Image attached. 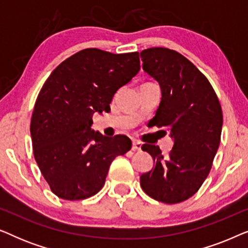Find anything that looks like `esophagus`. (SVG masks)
I'll return each instance as SVG.
<instances>
[{
  "instance_id": "34e87169",
  "label": "esophagus",
  "mask_w": 248,
  "mask_h": 248,
  "mask_svg": "<svg viewBox=\"0 0 248 248\" xmlns=\"http://www.w3.org/2000/svg\"><path fill=\"white\" fill-rule=\"evenodd\" d=\"M141 147L142 143L139 141H133V143H132V150H141Z\"/></svg>"
}]
</instances>
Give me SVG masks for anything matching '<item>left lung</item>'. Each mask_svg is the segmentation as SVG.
Returning a JSON list of instances; mask_svg holds the SVG:
<instances>
[{"label": "left lung", "instance_id": "1", "mask_svg": "<svg viewBox=\"0 0 248 248\" xmlns=\"http://www.w3.org/2000/svg\"><path fill=\"white\" fill-rule=\"evenodd\" d=\"M140 56L143 70L161 88L151 126L167 127L174 139L167 155L158 145H142L155 165L141 175L140 184L150 198L176 204L194 195L211 170L221 137V106L204 74L182 54L152 47Z\"/></svg>", "mask_w": 248, "mask_h": 248}]
</instances>
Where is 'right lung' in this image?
I'll return each mask as SVG.
<instances>
[{
    "instance_id": "1",
    "label": "right lung",
    "mask_w": 248,
    "mask_h": 248,
    "mask_svg": "<svg viewBox=\"0 0 248 248\" xmlns=\"http://www.w3.org/2000/svg\"><path fill=\"white\" fill-rule=\"evenodd\" d=\"M140 70L139 53L80 50L50 73L33 107V157L50 191L78 201L103 188L111 161L130 150L125 135L91 130L93 115L108 111L116 91Z\"/></svg>"
}]
</instances>
